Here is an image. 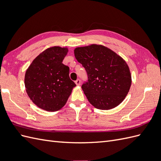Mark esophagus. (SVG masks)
Instances as JSON below:
<instances>
[{
	"mask_svg": "<svg viewBox=\"0 0 161 161\" xmlns=\"http://www.w3.org/2000/svg\"><path fill=\"white\" fill-rule=\"evenodd\" d=\"M75 84L77 85V86H79L80 85V79H77L76 81H75Z\"/></svg>",
	"mask_w": 161,
	"mask_h": 161,
	"instance_id": "obj_1",
	"label": "esophagus"
}]
</instances>
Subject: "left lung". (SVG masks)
<instances>
[{
	"label": "left lung",
	"mask_w": 161,
	"mask_h": 161,
	"mask_svg": "<svg viewBox=\"0 0 161 161\" xmlns=\"http://www.w3.org/2000/svg\"><path fill=\"white\" fill-rule=\"evenodd\" d=\"M74 52L88 76L82 89L90 103L103 110L119 105L128 95L131 84L130 71L125 61L101 45L76 47Z\"/></svg>",
	"instance_id": "8db88e82"
}]
</instances>
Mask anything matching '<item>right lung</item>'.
I'll return each mask as SVG.
<instances>
[{"instance_id":"1","label":"right lung","mask_w":161,"mask_h":161,"mask_svg":"<svg viewBox=\"0 0 161 161\" xmlns=\"http://www.w3.org/2000/svg\"><path fill=\"white\" fill-rule=\"evenodd\" d=\"M67 47L47 48L33 60L26 70L25 86L30 99L38 108L56 111L64 106L76 84L69 67L62 63Z\"/></svg>"}]
</instances>
